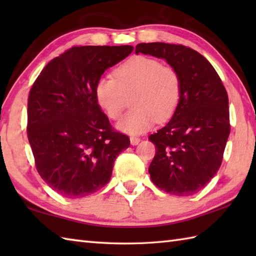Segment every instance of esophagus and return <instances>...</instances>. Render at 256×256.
Returning <instances> with one entry per match:
<instances>
[{
	"instance_id": "34e87169",
	"label": "esophagus",
	"mask_w": 256,
	"mask_h": 256,
	"mask_svg": "<svg viewBox=\"0 0 256 256\" xmlns=\"http://www.w3.org/2000/svg\"><path fill=\"white\" fill-rule=\"evenodd\" d=\"M130 140H131V144L134 146V145H138V144L140 142V138L132 136L131 138H130Z\"/></svg>"
}]
</instances>
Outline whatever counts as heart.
I'll return each instance as SVG.
<instances>
[{
	"mask_svg": "<svg viewBox=\"0 0 256 256\" xmlns=\"http://www.w3.org/2000/svg\"><path fill=\"white\" fill-rule=\"evenodd\" d=\"M114 77L103 76L94 86V96L106 116L118 120L132 96L133 108L116 124L128 134H140L157 121L166 122L175 113L182 96L180 76L172 67L148 56H135L114 72Z\"/></svg>",
	"mask_w": 256,
	"mask_h": 256,
	"instance_id": "b5f03b06",
	"label": "heart"
}]
</instances>
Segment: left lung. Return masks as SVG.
<instances>
[{"mask_svg": "<svg viewBox=\"0 0 256 256\" xmlns=\"http://www.w3.org/2000/svg\"><path fill=\"white\" fill-rule=\"evenodd\" d=\"M164 59L182 79V96L170 121L150 140L156 154L148 172L165 192L192 196L202 189L221 166L230 134L229 99L212 64L182 45L140 42L135 54Z\"/></svg>", "mask_w": 256, "mask_h": 256, "instance_id": "obj_1", "label": "left lung"}]
</instances>
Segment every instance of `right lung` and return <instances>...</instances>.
Here are the masks:
<instances>
[{
    "instance_id": "add662e5",
    "label": "right lung",
    "mask_w": 256,
    "mask_h": 256,
    "mask_svg": "<svg viewBox=\"0 0 256 256\" xmlns=\"http://www.w3.org/2000/svg\"><path fill=\"white\" fill-rule=\"evenodd\" d=\"M132 46H81L54 58L32 84L27 136L37 172L66 198L94 194L108 182L118 155L130 146L98 106L94 86Z\"/></svg>"
}]
</instances>
